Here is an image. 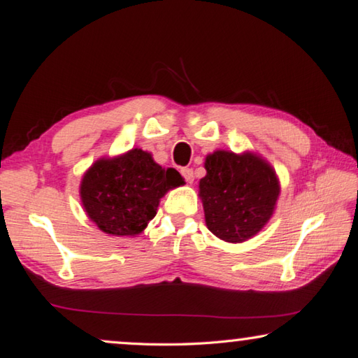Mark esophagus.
Masks as SVG:
<instances>
[{"label":"esophagus","instance_id":"1","mask_svg":"<svg viewBox=\"0 0 358 358\" xmlns=\"http://www.w3.org/2000/svg\"><path fill=\"white\" fill-rule=\"evenodd\" d=\"M181 175H183L187 183H192L194 181V171L191 169V167H185V169L181 171Z\"/></svg>","mask_w":358,"mask_h":358}]
</instances>
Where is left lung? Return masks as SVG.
I'll use <instances>...</instances> for the list:
<instances>
[{
    "mask_svg": "<svg viewBox=\"0 0 358 358\" xmlns=\"http://www.w3.org/2000/svg\"><path fill=\"white\" fill-rule=\"evenodd\" d=\"M205 169L199 197L208 229L231 243L255 237L271 219L281 194L273 166L256 152L215 150L206 155Z\"/></svg>",
    "mask_w": 358,
    "mask_h": 358,
    "instance_id": "1",
    "label": "left lung"
}]
</instances>
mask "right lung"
Here are the masks:
<instances>
[{
    "mask_svg": "<svg viewBox=\"0 0 358 358\" xmlns=\"http://www.w3.org/2000/svg\"><path fill=\"white\" fill-rule=\"evenodd\" d=\"M185 185L181 175L163 169L152 153L131 149L99 158L83 173L80 200L88 219L110 236H138L157 215L167 191Z\"/></svg>",
    "mask_w": 358,
    "mask_h": 358,
    "instance_id": "add662e5",
    "label": "right lung"
}]
</instances>
